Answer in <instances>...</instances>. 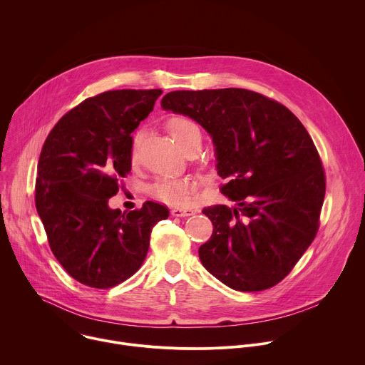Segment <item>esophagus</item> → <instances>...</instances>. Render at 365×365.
I'll return each instance as SVG.
<instances>
[{
	"mask_svg": "<svg viewBox=\"0 0 365 365\" xmlns=\"http://www.w3.org/2000/svg\"><path fill=\"white\" fill-rule=\"evenodd\" d=\"M170 214L173 217H190L195 214V211L193 210H182V207H173Z\"/></svg>",
	"mask_w": 365,
	"mask_h": 365,
	"instance_id": "obj_1",
	"label": "esophagus"
}]
</instances>
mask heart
<instances>
[{
  "instance_id": "obj_1",
  "label": "heart",
  "mask_w": 365,
  "mask_h": 365,
  "mask_svg": "<svg viewBox=\"0 0 365 365\" xmlns=\"http://www.w3.org/2000/svg\"><path fill=\"white\" fill-rule=\"evenodd\" d=\"M168 128L175 141L182 150L202 140L199 125L186 117H172L168 121ZM143 138V131H137L131 140V159L137 158V150ZM197 182L193 179H160L155 182L150 192L154 199H158L170 206H186L192 202Z\"/></svg>"
}]
</instances>
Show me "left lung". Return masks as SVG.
<instances>
[{"label":"left lung","mask_w":365,"mask_h":365,"mask_svg":"<svg viewBox=\"0 0 365 365\" xmlns=\"http://www.w3.org/2000/svg\"><path fill=\"white\" fill-rule=\"evenodd\" d=\"M166 111L182 114L212 137L221 192L237 207L202 211L212 221L199 247L203 267L240 292L282 282L314 241L325 197L318 150L284 106L248 89L173 91Z\"/></svg>","instance_id":"left-lung-1"}]
</instances>
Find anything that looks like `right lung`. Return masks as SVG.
Returning <instances> with one entry per match:
<instances>
[{"mask_svg": "<svg viewBox=\"0 0 365 365\" xmlns=\"http://www.w3.org/2000/svg\"><path fill=\"white\" fill-rule=\"evenodd\" d=\"M162 89H120L85 99L47 135L37 166L36 210L48 245L79 283L110 289L143 264L153 227L169 217L147 200L141 210H111L131 170V133Z\"/></svg>", "mask_w": 365, "mask_h": 365, "instance_id": "obj_1", "label": "right lung"}]
</instances>
